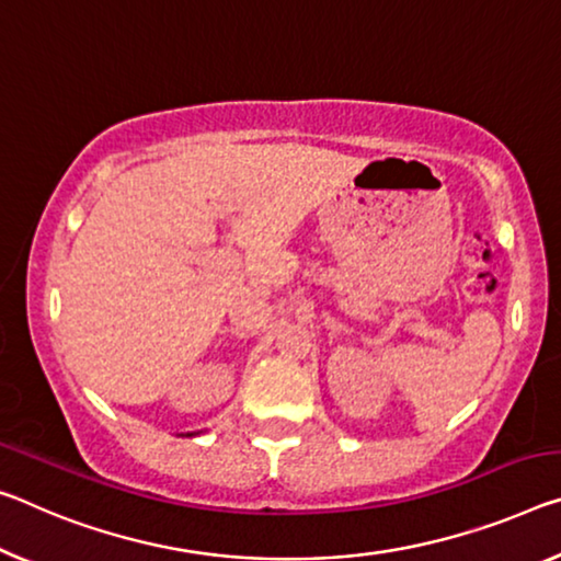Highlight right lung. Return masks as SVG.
Listing matches in <instances>:
<instances>
[{
	"label": "right lung",
	"instance_id": "right-lung-1",
	"mask_svg": "<svg viewBox=\"0 0 561 561\" xmlns=\"http://www.w3.org/2000/svg\"><path fill=\"white\" fill-rule=\"evenodd\" d=\"M197 434H199V432H186L184 437H197Z\"/></svg>",
	"mask_w": 561,
	"mask_h": 561
}]
</instances>
